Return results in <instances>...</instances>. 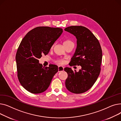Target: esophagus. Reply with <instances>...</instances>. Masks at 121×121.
I'll return each instance as SVG.
<instances>
[{
    "label": "esophagus",
    "mask_w": 121,
    "mask_h": 121,
    "mask_svg": "<svg viewBox=\"0 0 121 121\" xmlns=\"http://www.w3.org/2000/svg\"><path fill=\"white\" fill-rule=\"evenodd\" d=\"M64 70V67L63 66H59L58 67V71L59 72L62 71Z\"/></svg>",
    "instance_id": "obj_1"
}]
</instances>
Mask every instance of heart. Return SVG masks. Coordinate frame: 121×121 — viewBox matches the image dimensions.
I'll list each match as a JSON object with an SVG mask.
<instances>
[{"instance_id":"heart-1","label":"heart","mask_w":121,"mask_h":121,"mask_svg":"<svg viewBox=\"0 0 121 121\" xmlns=\"http://www.w3.org/2000/svg\"><path fill=\"white\" fill-rule=\"evenodd\" d=\"M70 42H72L69 39H65L63 41V44L64 45H65L66 44H67L69 43H70ZM54 44H53L51 46V49H52L54 47ZM55 62L56 63V64H58V65H62L64 63H65V60L63 59H56L55 60Z\"/></svg>"}]
</instances>
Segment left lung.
I'll list each match as a JSON object with an SVG mask.
<instances>
[{
  "mask_svg": "<svg viewBox=\"0 0 121 121\" xmlns=\"http://www.w3.org/2000/svg\"><path fill=\"white\" fill-rule=\"evenodd\" d=\"M65 30L77 38V48L69 65H80L79 72L66 67L68 74L66 88L71 92L81 94L88 90L97 81L101 72L102 50L98 39L88 29L82 26H71Z\"/></svg>",
  "mask_w": 121,
  "mask_h": 121,
  "instance_id": "8db88e82",
  "label": "left lung"
}]
</instances>
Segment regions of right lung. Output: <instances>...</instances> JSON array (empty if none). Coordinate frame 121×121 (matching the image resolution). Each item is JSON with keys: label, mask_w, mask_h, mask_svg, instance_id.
Instances as JSON below:
<instances>
[{"label": "right lung", "mask_w": 121, "mask_h": 121, "mask_svg": "<svg viewBox=\"0 0 121 121\" xmlns=\"http://www.w3.org/2000/svg\"><path fill=\"white\" fill-rule=\"evenodd\" d=\"M62 32L60 28L37 27L21 40L16 56L17 77L21 86L30 93L45 91L58 71V66L51 65L44 67L39 59L48 54Z\"/></svg>", "instance_id": "1"}]
</instances>
